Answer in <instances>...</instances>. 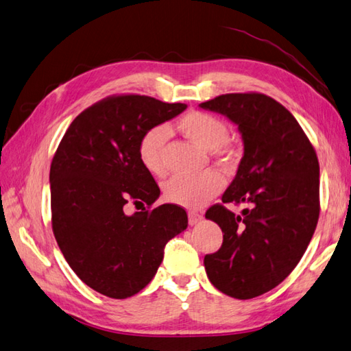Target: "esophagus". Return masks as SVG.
<instances>
[{
  "label": "esophagus",
  "mask_w": 351,
  "mask_h": 351,
  "mask_svg": "<svg viewBox=\"0 0 351 351\" xmlns=\"http://www.w3.org/2000/svg\"><path fill=\"white\" fill-rule=\"evenodd\" d=\"M188 218H189L191 226H194V224H197L198 221H202L203 215L200 213H195V210H191V213L188 214Z\"/></svg>",
  "instance_id": "obj_1"
}]
</instances>
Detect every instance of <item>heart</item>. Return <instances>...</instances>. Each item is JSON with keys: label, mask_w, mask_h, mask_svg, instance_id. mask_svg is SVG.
<instances>
[{"label": "heart", "mask_w": 351, "mask_h": 351, "mask_svg": "<svg viewBox=\"0 0 351 351\" xmlns=\"http://www.w3.org/2000/svg\"><path fill=\"white\" fill-rule=\"evenodd\" d=\"M177 128L198 147L209 149L220 163H229L234 157V147L228 138L229 128L226 122L208 111H189L177 121ZM169 131L165 125H154L145 131L137 145V156L142 167L149 174L162 177L167 174L165 145ZM224 188V177L215 169L184 177L176 176L165 183L163 197L169 203L188 209H198L213 200Z\"/></svg>", "instance_id": "1"}]
</instances>
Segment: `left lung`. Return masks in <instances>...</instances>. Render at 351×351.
Returning a JSON list of instances; mask_svg holds the SVG:
<instances>
[{"label":"left lung","mask_w":351,"mask_h":351,"mask_svg":"<svg viewBox=\"0 0 351 351\" xmlns=\"http://www.w3.org/2000/svg\"><path fill=\"white\" fill-rule=\"evenodd\" d=\"M202 108L238 125L244 156L221 202L206 210L223 244L204 256L209 281L237 300L269 292L306 252L319 218V162L292 113L267 95L228 93ZM244 204L241 216L226 208Z\"/></svg>","instance_id":"8db88e82"}]
</instances>
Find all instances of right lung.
<instances>
[{"instance_id": "1", "label": "right lung", "mask_w": 351, "mask_h": 351, "mask_svg": "<svg viewBox=\"0 0 351 351\" xmlns=\"http://www.w3.org/2000/svg\"><path fill=\"white\" fill-rule=\"evenodd\" d=\"M184 108L143 95L108 96L70 123L53 156L51 229L58 246L73 272L108 298H128L148 286L167 243L188 226L183 208L153 206L160 188L137 156L145 131ZM128 201L147 206L127 216Z\"/></svg>"}]
</instances>
